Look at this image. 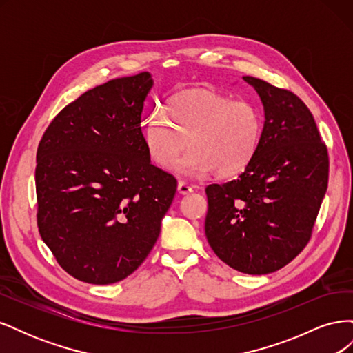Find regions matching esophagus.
<instances>
[{
	"label": "esophagus",
	"instance_id": "esophagus-1",
	"mask_svg": "<svg viewBox=\"0 0 353 353\" xmlns=\"http://www.w3.org/2000/svg\"><path fill=\"white\" fill-rule=\"evenodd\" d=\"M178 193H179V194H183V196L190 194V193H193V185L187 184L185 181H179V183H178Z\"/></svg>",
	"mask_w": 353,
	"mask_h": 353
}]
</instances>
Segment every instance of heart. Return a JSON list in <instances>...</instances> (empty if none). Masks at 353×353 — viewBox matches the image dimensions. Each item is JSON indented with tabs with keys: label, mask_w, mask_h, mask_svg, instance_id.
<instances>
[{
	"label": "heart",
	"mask_w": 353,
	"mask_h": 353,
	"mask_svg": "<svg viewBox=\"0 0 353 353\" xmlns=\"http://www.w3.org/2000/svg\"><path fill=\"white\" fill-rule=\"evenodd\" d=\"M165 117L153 112L143 131L145 150L153 162L190 176L213 170L218 178H232L248 168L258 152L263 117L250 101L219 92L194 90L175 95L165 105Z\"/></svg>",
	"instance_id": "b5f03b06"
}]
</instances>
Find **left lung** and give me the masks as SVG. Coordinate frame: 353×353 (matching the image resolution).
Returning <instances> with one entry per match:
<instances>
[{
	"label": "left lung",
	"mask_w": 353,
	"mask_h": 353,
	"mask_svg": "<svg viewBox=\"0 0 353 353\" xmlns=\"http://www.w3.org/2000/svg\"><path fill=\"white\" fill-rule=\"evenodd\" d=\"M265 122L244 172L206 187V239L218 258L250 275L279 271L311 240L328 184V153L312 113L292 91L253 77Z\"/></svg>",
	"instance_id": "1"
}]
</instances>
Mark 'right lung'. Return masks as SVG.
<instances>
[{"instance_id":"right-lung-1","label":"right lung","mask_w":353,"mask_h":353,"mask_svg":"<svg viewBox=\"0 0 353 353\" xmlns=\"http://www.w3.org/2000/svg\"><path fill=\"white\" fill-rule=\"evenodd\" d=\"M143 72L83 92L48 125L37 152L38 230L77 280L113 284L153 249L176 179L152 165L143 132Z\"/></svg>"}]
</instances>
